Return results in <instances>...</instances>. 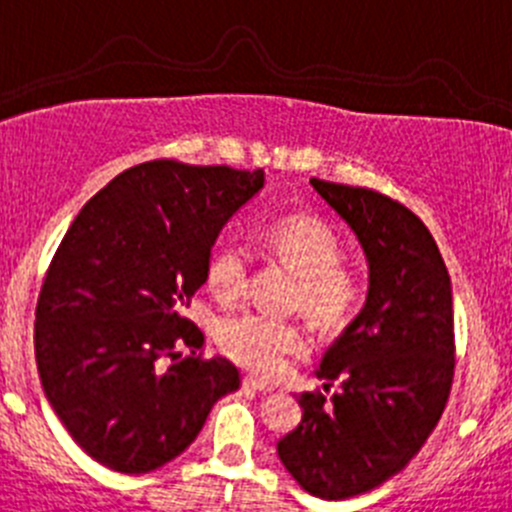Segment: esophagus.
<instances>
[{
  "instance_id": "esophagus-1",
  "label": "esophagus",
  "mask_w": 512,
  "mask_h": 512,
  "mask_svg": "<svg viewBox=\"0 0 512 512\" xmlns=\"http://www.w3.org/2000/svg\"><path fill=\"white\" fill-rule=\"evenodd\" d=\"M242 388L245 390H255V393H272V385H267V382H262V380H255V377H245V380H242Z\"/></svg>"
}]
</instances>
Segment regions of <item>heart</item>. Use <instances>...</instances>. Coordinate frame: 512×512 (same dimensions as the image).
Segmentation results:
<instances>
[{
  "label": "heart",
  "mask_w": 512,
  "mask_h": 512,
  "mask_svg": "<svg viewBox=\"0 0 512 512\" xmlns=\"http://www.w3.org/2000/svg\"><path fill=\"white\" fill-rule=\"evenodd\" d=\"M262 242L297 272L295 300L320 325H340L357 307L362 282L352 267L340 262L335 232L312 215H290L270 222ZM247 255L235 242L215 247L207 262V285L220 300H237L247 287ZM305 330L295 320L262 310H245L222 317L217 345L230 360L257 375H275L290 352L302 350Z\"/></svg>",
  "instance_id": "b5f03b06"
}]
</instances>
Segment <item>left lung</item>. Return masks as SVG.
Here are the masks:
<instances>
[{
  "label": "left lung",
  "instance_id": "left-lung-1",
  "mask_svg": "<svg viewBox=\"0 0 512 512\" xmlns=\"http://www.w3.org/2000/svg\"><path fill=\"white\" fill-rule=\"evenodd\" d=\"M367 260V297L317 367L330 390L300 393L302 420L277 455L302 490L345 500L398 475L448 403L455 370L453 287L438 245L400 202L312 177Z\"/></svg>",
  "mask_w": 512,
  "mask_h": 512
}]
</instances>
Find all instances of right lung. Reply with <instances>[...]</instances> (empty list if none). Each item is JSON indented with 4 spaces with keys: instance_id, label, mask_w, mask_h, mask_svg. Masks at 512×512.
I'll return each mask as SVG.
<instances>
[{
    "instance_id": "add662e5",
    "label": "right lung",
    "mask_w": 512,
    "mask_h": 512,
    "mask_svg": "<svg viewBox=\"0 0 512 512\" xmlns=\"http://www.w3.org/2000/svg\"><path fill=\"white\" fill-rule=\"evenodd\" d=\"M262 185V170L145 162L69 225L39 292L34 352L49 405L104 468H162L240 388L230 360L197 355L205 335L185 307L222 227Z\"/></svg>"
}]
</instances>
